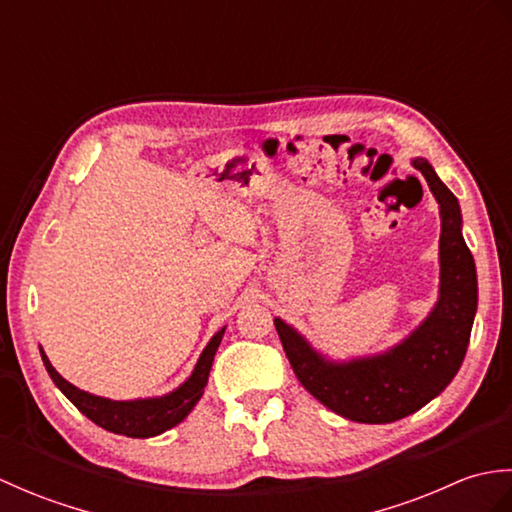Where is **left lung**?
Wrapping results in <instances>:
<instances>
[{
    "mask_svg": "<svg viewBox=\"0 0 512 512\" xmlns=\"http://www.w3.org/2000/svg\"><path fill=\"white\" fill-rule=\"evenodd\" d=\"M440 204V295L436 306L405 341L383 354L336 363L275 319V328L299 383L339 416L385 424L422 409L458 374L477 310V273L462 237L458 198L424 158H413Z\"/></svg>",
    "mask_w": 512,
    "mask_h": 512,
    "instance_id": "8db88e82",
    "label": "left lung"
}]
</instances>
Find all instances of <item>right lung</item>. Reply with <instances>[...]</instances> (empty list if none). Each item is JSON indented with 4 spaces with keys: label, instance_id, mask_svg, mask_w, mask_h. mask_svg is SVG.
Returning <instances> with one entry per match:
<instances>
[{
    "label": "right lung",
    "instance_id": "obj_1",
    "mask_svg": "<svg viewBox=\"0 0 512 512\" xmlns=\"http://www.w3.org/2000/svg\"><path fill=\"white\" fill-rule=\"evenodd\" d=\"M224 330L226 328L213 334V339L204 347L198 363H195L191 376L184 380L178 389H173L169 394L158 398L110 400L88 394V391L68 383V380L52 367L46 352H39L43 358V365H46L50 378L54 380V385L63 391V396L68 398L83 416H88L94 424H99V427L107 431L118 433V436L154 438L160 436V433H165L167 429L176 427V424L187 418L191 409L198 405V400L204 394V387L209 383V372L217 347L222 343Z\"/></svg>",
    "mask_w": 512,
    "mask_h": 512
}]
</instances>
